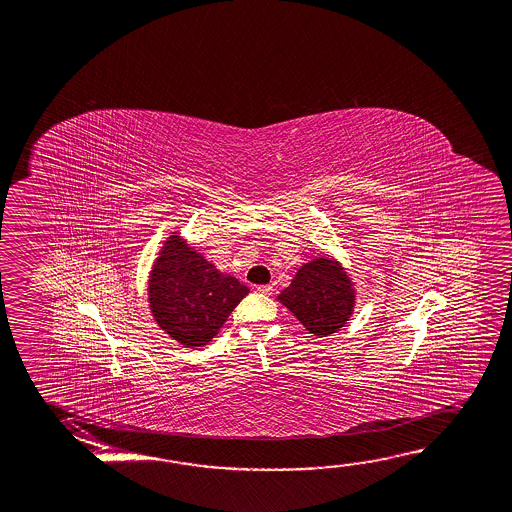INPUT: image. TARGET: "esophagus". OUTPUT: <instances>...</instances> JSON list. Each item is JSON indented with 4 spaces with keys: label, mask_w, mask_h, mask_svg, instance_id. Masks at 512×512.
Here are the masks:
<instances>
[{
    "label": "esophagus",
    "mask_w": 512,
    "mask_h": 512,
    "mask_svg": "<svg viewBox=\"0 0 512 512\" xmlns=\"http://www.w3.org/2000/svg\"><path fill=\"white\" fill-rule=\"evenodd\" d=\"M257 291H259L260 294H266V296H271V294L275 293L273 285H259Z\"/></svg>",
    "instance_id": "esophagus-1"
}]
</instances>
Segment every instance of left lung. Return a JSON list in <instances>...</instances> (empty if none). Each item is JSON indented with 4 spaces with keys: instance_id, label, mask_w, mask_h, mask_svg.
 <instances>
[{
    "instance_id": "obj_1",
    "label": "left lung",
    "mask_w": 512,
    "mask_h": 512,
    "mask_svg": "<svg viewBox=\"0 0 512 512\" xmlns=\"http://www.w3.org/2000/svg\"><path fill=\"white\" fill-rule=\"evenodd\" d=\"M277 300L293 312L310 334L327 337L336 334L352 318L357 291L339 260L319 255L298 268Z\"/></svg>"
}]
</instances>
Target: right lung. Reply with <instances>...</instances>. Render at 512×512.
I'll use <instances>...</instances> for the list:
<instances>
[{
    "label": "right lung",
    "mask_w": 512,
    "mask_h": 512,
    "mask_svg": "<svg viewBox=\"0 0 512 512\" xmlns=\"http://www.w3.org/2000/svg\"><path fill=\"white\" fill-rule=\"evenodd\" d=\"M250 289L221 273L180 232L160 246L148 277L155 323L185 348L209 344Z\"/></svg>",
    "instance_id": "obj_1"
}]
</instances>
